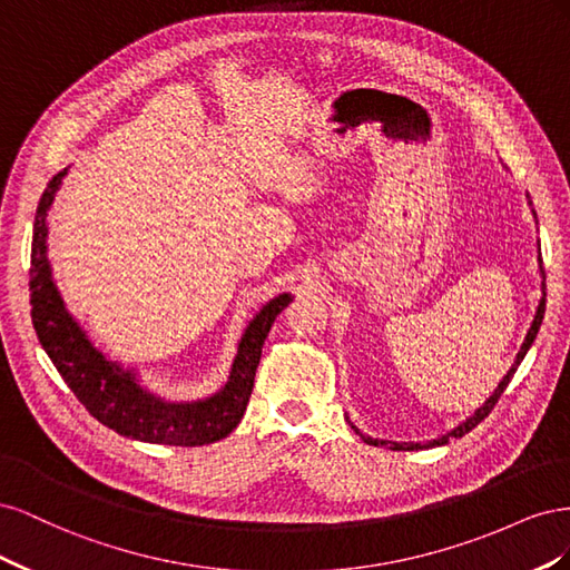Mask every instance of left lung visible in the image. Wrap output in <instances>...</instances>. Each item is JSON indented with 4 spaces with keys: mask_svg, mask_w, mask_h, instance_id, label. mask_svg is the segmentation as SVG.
Wrapping results in <instances>:
<instances>
[{
    "mask_svg": "<svg viewBox=\"0 0 570 570\" xmlns=\"http://www.w3.org/2000/svg\"><path fill=\"white\" fill-rule=\"evenodd\" d=\"M542 316H544V297H542V302H540V306H538V314H534V321H532V325H530V331H528V335H525V342L521 344V352L519 354H515V361H513V366L509 368V373L504 375V381L502 383H499L497 385V390L492 392V396H490V400L485 402V404H482L475 413H473V416L471 419H465L461 425H456L454 430H452V433H446V435H442V438H438V440H430V442H377V440H373V438H366V435H361L358 433V430H356V433H358V438L361 440H364L366 444H390V450H396V452H413V450H428V446H440V444H446V442H450V440H456V438H463L465 433H471V430L480 423V421H485L488 416H490V411L494 409V404L499 402V396H502L504 394V390H507V385L511 383V377H513V373H515V368H519L521 366V361H523V356L528 354V350H530V344H532V340L534 337H538V331H540V325H542Z\"/></svg>",
    "mask_w": 570,
    "mask_h": 570,
    "instance_id": "8db88e82",
    "label": "left lung"
}]
</instances>
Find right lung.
Listing matches in <instances>:
<instances>
[{
	"label": "right lung",
	"instance_id": "1",
	"mask_svg": "<svg viewBox=\"0 0 570 570\" xmlns=\"http://www.w3.org/2000/svg\"><path fill=\"white\" fill-rule=\"evenodd\" d=\"M63 176L66 170L45 187L30 249V316L51 364L57 366L78 402L118 435L174 446H202L230 435L245 416L264 340L292 297L278 295L256 314L239 342L230 381L220 392L209 400L187 404L159 400L140 387L130 371L111 364L92 347L80 325L68 316L59 289L51 281L47 262V212Z\"/></svg>",
	"mask_w": 570,
	"mask_h": 570
}]
</instances>
